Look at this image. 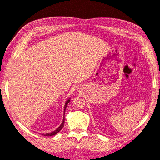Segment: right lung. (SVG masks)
Wrapping results in <instances>:
<instances>
[{
	"mask_svg": "<svg viewBox=\"0 0 160 160\" xmlns=\"http://www.w3.org/2000/svg\"><path fill=\"white\" fill-rule=\"evenodd\" d=\"M70 99H71V98H69L65 103V105H64V115H63V120H62V122L61 123V124L55 130L53 131L52 132H50V133H42V135L44 136H47V137H49V136H53V135H56L57 133H59L60 131L62 129V128L64 127V114H65V112H66V107L68 105V104L69 103L70 101Z\"/></svg>",
	"mask_w": 160,
	"mask_h": 160,
	"instance_id": "right-lung-1",
	"label": "right lung"
}]
</instances>
